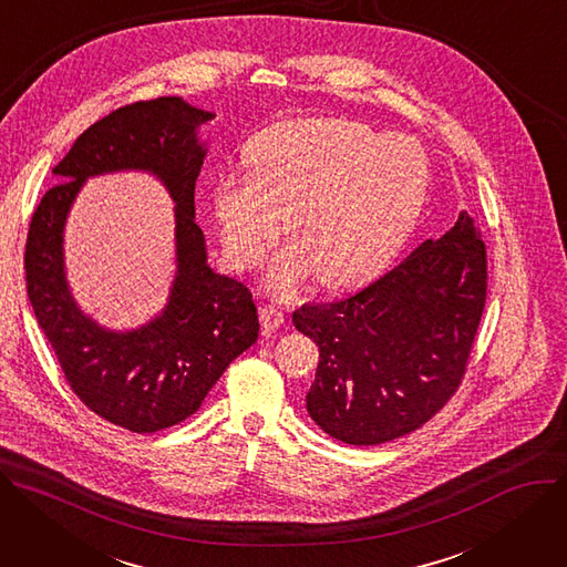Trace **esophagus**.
Here are the masks:
<instances>
[{
	"label": "esophagus",
	"mask_w": 567,
	"mask_h": 567,
	"mask_svg": "<svg viewBox=\"0 0 567 567\" xmlns=\"http://www.w3.org/2000/svg\"><path fill=\"white\" fill-rule=\"evenodd\" d=\"M259 320H261V327H264L266 331H275V329L284 327L286 316H284V312H281L279 308H275V306H264V308L259 310Z\"/></svg>",
	"instance_id": "esophagus-1"
}]
</instances>
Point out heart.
<instances>
[{
  "label": "heart",
  "instance_id": "b5f03b06",
  "mask_svg": "<svg viewBox=\"0 0 567 567\" xmlns=\"http://www.w3.org/2000/svg\"><path fill=\"white\" fill-rule=\"evenodd\" d=\"M249 175L214 188V216L229 264L257 268L286 231L268 288L295 295L312 275L329 286L385 270L410 238L430 184L423 146L351 118H297L264 131L245 153Z\"/></svg>",
  "mask_w": 567,
  "mask_h": 567
}]
</instances>
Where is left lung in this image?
Returning a JSON list of instances; mask_svg holds the SVG:
<instances>
[{
    "mask_svg": "<svg viewBox=\"0 0 567 567\" xmlns=\"http://www.w3.org/2000/svg\"><path fill=\"white\" fill-rule=\"evenodd\" d=\"M484 301L486 247L462 212L360 292L297 308L295 329L320 347L310 419L351 446L421 427L457 392Z\"/></svg>",
    "mask_w": 567,
    "mask_h": 567,
    "instance_id": "8db88e82",
    "label": "left lung"
}]
</instances>
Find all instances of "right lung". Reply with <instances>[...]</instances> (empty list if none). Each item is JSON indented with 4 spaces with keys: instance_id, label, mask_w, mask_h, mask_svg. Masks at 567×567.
I'll use <instances>...</instances> for the list:
<instances>
[{
    "instance_id": "right-lung-1",
    "label": "right lung",
    "mask_w": 567,
    "mask_h": 567,
    "mask_svg": "<svg viewBox=\"0 0 567 567\" xmlns=\"http://www.w3.org/2000/svg\"><path fill=\"white\" fill-rule=\"evenodd\" d=\"M216 114L179 96L118 107L96 121L53 168L60 184L40 200L27 236V292L74 394L101 419L157 432L192 416L234 358L257 342L251 292L207 264L196 225V179ZM118 169L155 174L176 203V277L159 317L131 332L99 326L75 303L64 270V223L90 177Z\"/></svg>"
}]
</instances>
